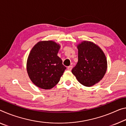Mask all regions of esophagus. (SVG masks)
Returning <instances> with one entry per match:
<instances>
[{"label":"esophagus","mask_w":126,"mask_h":126,"mask_svg":"<svg viewBox=\"0 0 126 126\" xmlns=\"http://www.w3.org/2000/svg\"><path fill=\"white\" fill-rule=\"evenodd\" d=\"M67 69L68 71H71L72 69V65H69V66L67 67Z\"/></svg>","instance_id":"obj_1"}]
</instances>
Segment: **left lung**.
Wrapping results in <instances>:
<instances>
[{"instance_id": "1", "label": "left lung", "mask_w": 126, "mask_h": 126, "mask_svg": "<svg viewBox=\"0 0 126 126\" xmlns=\"http://www.w3.org/2000/svg\"><path fill=\"white\" fill-rule=\"evenodd\" d=\"M77 47L78 62L72 73L81 84L92 86L101 80L106 73V57L102 49L93 42L83 41Z\"/></svg>"}]
</instances>
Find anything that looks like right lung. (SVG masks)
Returning a JSON list of instances; mask_svg holds the SVG:
<instances>
[{
	"label": "right lung",
	"instance_id": "right-lung-1",
	"mask_svg": "<svg viewBox=\"0 0 126 126\" xmlns=\"http://www.w3.org/2000/svg\"><path fill=\"white\" fill-rule=\"evenodd\" d=\"M61 46L55 41H40L33 46L27 61L29 77L39 88L51 89L59 82L66 69L57 55Z\"/></svg>",
	"mask_w": 126,
	"mask_h": 126
}]
</instances>
